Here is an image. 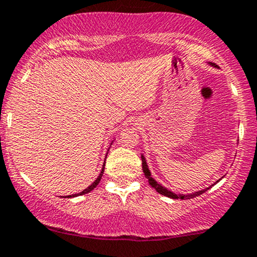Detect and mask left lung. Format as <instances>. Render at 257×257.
I'll return each instance as SVG.
<instances>
[{
  "label": "left lung",
  "instance_id": "obj_1",
  "mask_svg": "<svg viewBox=\"0 0 257 257\" xmlns=\"http://www.w3.org/2000/svg\"><path fill=\"white\" fill-rule=\"evenodd\" d=\"M141 160H142V170H144V174H145V176H146V178L148 179V183L151 184V187H153L154 189H156L159 194H162V195H164V196L171 197V199H179V200L193 199V197L199 196V195H201V194L205 193L207 189H209V188H207V189H205V190L196 191V193H194V194H188V195H182V194H179V195H177V194L172 193V191H170V190L166 189V188H164L163 185H160V184L157 183V182L154 181L152 177H151V172H150V170H148V166H147V164H146V159H145L144 156H141Z\"/></svg>",
  "mask_w": 257,
  "mask_h": 257
}]
</instances>
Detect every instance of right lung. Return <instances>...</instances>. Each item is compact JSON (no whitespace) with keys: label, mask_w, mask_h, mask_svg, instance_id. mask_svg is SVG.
I'll list each match as a JSON object with an SVG mask.
<instances>
[{"label":"right lung","mask_w":257,"mask_h":257,"mask_svg":"<svg viewBox=\"0 0 257 257\" xmlns=\"http://www.w3.org/2000/svg\"><path fill=\"white\" fill-rule=\"evenodd\" d=\"M104 168H105V163H104V165H103V169H101V172H100V175L98 176V178L95 179V181L93 182V183H92L91 185H89L88 188H86L85 190H82L81 193H79V194H74V195H69V196H66V197H74V196H80V195H83V194H87V193H89V191H92L94 189L95 187H97V185L99 184V182H100V179H101V176H103V172H104Z\"/></svg>","instance_id":"obj_1"}]
</instances>
